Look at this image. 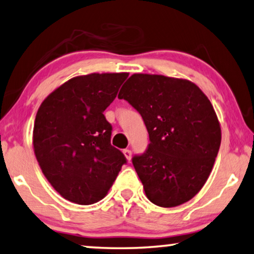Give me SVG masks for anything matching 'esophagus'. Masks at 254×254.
<instances>
[{"instance_id": "1", "label": "esophagus", "mask_w": 254, "mask_h": 254, "mask_svg": "<svg viewBox=\"0 0 254 254\" xmlns=\"http://www.w3.org/2000/svg\"><path fill=\"white\" fill-rule=\"evenodd\" d=\"M123 152H124L125 157H126L127 160H130V159H131V151H130L129 149H125Z\"/></svg>"}]
</instances>
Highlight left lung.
<instances>
[{
	"label": "left lung",
	"instance_id": "8db88e82",
	"mask_svg": "<svg viewBox=\"0 0 254 254\" xmlns=\"http://www.w3.org/2000/svg\"><path fill=\"white\" fill-rule=\"evenodd\" d=\"M142 116L150 143L133 157L146 197L161 207L196 196L208 179L221 143V128L203 91L188 80L133 74L118 95Z\"/></svg>",
	"mask_w": 254,
	"mask_h": 254
}]
</instances>
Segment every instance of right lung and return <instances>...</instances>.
I'll return each mask as SVG.
<instances>
[{
    "label": "right lung",
    "instance_id": "1",
    "mask_svg": "<svg viewBox=\"0 0 254 254\" xmlns=\"http://www.w3.org/2000/svg\"><path fill=\"white\" fill-rule=\"evenodd\" d=\"M128 73L75 76L53 91L38 110L33 146L54 189L72 203L103 199L127 163L111 145L112 126L103 112Z\"/></svg>",
    "mask_w": 254,
    "mask_h": 254
}]
</instances>
